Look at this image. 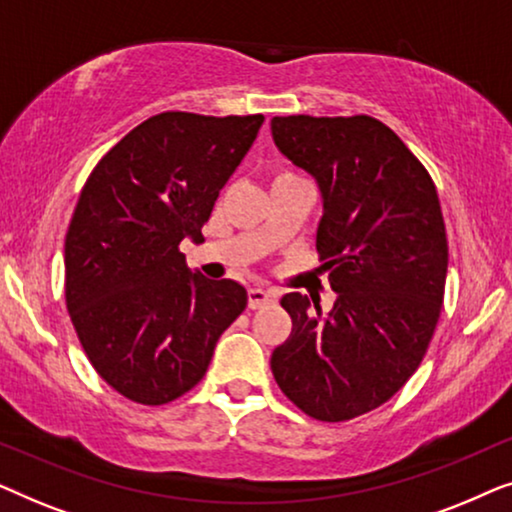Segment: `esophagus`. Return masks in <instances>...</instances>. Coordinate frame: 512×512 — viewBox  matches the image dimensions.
<instances>
[{
	"label": "esophagus",
	"mask_w": 512,
	"mask_h": 512,
	"mask_svg": "<svg viewBox=\"0 0 512 512\" xmlns=\"http://www.w3.org/2000/svg\"><path fill=\"white\" fill-rule=\"evenodd\" d=\"M275 300H277V291L263 289V286H254V289H249V307H251V310H261V307L275 303Z\"/></svg>",
	"instance_id": "1"
}]
</instances>
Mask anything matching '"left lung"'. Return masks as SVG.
I'll return each instance as SVG.
<instances>
[{
    "label": "left lung",
    "instance_id": "obj_1",
    "mask_svg": "<svg viewBox=\"0 0 512 512\" xmlns=\"http://www.w3.org/2000/svg\"><path fill=\"white\" fill-rule=\"evenodd\" d=\"M270 130L317 181V251L335 291L326 314L286 293L293 328L270 368L305 415L345 422L387 403L424 359L445 293L443 212L429 172L377 118L275 116Z\"/></svg>",
    "mask_w": 512,
    "mask_h": 512
}]
</instances>
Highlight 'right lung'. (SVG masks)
<instances>
[{
    "label": "right lung",
    "mask_w": 512,
    "mask_h": 512,
    "mask_svg": "<svg viewBox=\"0 0 512 512\" xmlns=\"http://www.w3.org/2000/svg\"><path fill=\"white\" fill-rule=\"evenodd\" d=\"M263 116L165 111L128 132L83 186L65 240V298L83 352L109 387L142 405L184 396L247 307L233 279L186 268L219 191Z\"/></svg>",
    "instance_id": "1"
}]
</instances>
